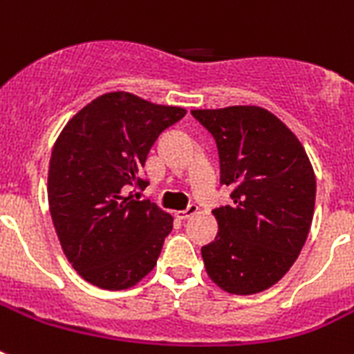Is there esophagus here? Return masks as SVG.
Segmentation results:
<instances>
[{"label": "esophagus", "instance_id": "34e87169", "mask_svg": "<svg viewBox=\"0 0 354 354\" xmlns=\"http://www.w3.org/2000/svg\"><path fill=\"white\" fill-rule=\"evenodd\" d=\"M198 213V205H194L191 204L187 207V209H183V211H176L174 215H176V218H180V221H185V218H189V216H193Z\"/></svg>", "mask_w": 354, "mask_h": 354}]
</instances>
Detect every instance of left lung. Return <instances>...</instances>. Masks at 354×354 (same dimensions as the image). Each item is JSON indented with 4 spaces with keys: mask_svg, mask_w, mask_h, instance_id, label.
I'll return each mask as SVG.
<instances>
[{
    "mask_svg": "<svg viewBox=\"0 0 354 354\" xmlns=\"http://www.w3.org/2000/svg\"><path fill=\"white\" fill-rule=\"evenodd\" d=\"M216 141L221 182L233 204L213 211L215 241L202 248L205 272L222 290H268L296 263L316 202V176L296 133L266 108L191 110Z\"/></svg>",
    "mask_w": 354,
    "mask_h": 354,
    "instance_id": "8db88e82",
    "label": "left lung"
}]
</instances>
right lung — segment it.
Masks as SVG:
<instances>
[{
    "mask_svg": "<svg viewBox=\"0 0 354 354\" xmlns=\"http://www.w3.org/2000/svg\"><path fill=\"white\" fill-rule=\"evenodd\" d=\"M182 106L110 91L69 119L53 145L47 200L60 246L77 274L104 290L136 286L154 270L169 213L136 200L152 145Z\"/></svg>",
    "mask_w": 354,
    "mask_h": 354,
    "instance_id": "1",
    "label": "right lung"
}]
</instances>
